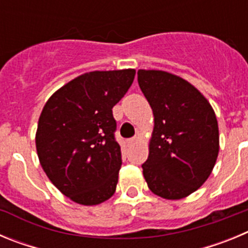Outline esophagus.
Instances as JSON below:
<instances>
[{
    "label": "esophagus",
    "instance_id": "esophagus-1",
    "mask_svg": "<svg viewBox=\"0 0 248 248\" xmlns=\"http://www.w3.org/2000/svg\"><path fill=\"white\" fill-rule=\"evenodd\" d=\"M135 141H137V138H131V139L126 140V143H128L129 145H131V144H134Z\"/></svg>",
    "mask_w": 248,
    "mask_h": 248
}]
</instances>
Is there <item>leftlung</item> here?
Masks as SVG:
<instances>
[{"label":"left lung","mask_w":248,"mask_h":248,"mask_svg":"<svg viewBox=\"0 0 248 248\" xmlns=\"http://www.w3.org/2000/svg\"><path fill=\"white\" fill-rule=\"evenodd\" d=\"M138 83L154 114L149 156L141 165L149 189L179 200L200 187L218 155V125L202 94L175 74L138 71Z\"/></svg>","instance_id":"1"}]
</instances>
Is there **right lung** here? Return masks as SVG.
Returning <instances> with one entry per match:
<instances>
[{"label":"right lung","instance_id":"obj_1","mask_svg":"<svg viewBox=\"0 0 248 248\" xmlns=\"http://www.w3.org/2000/svg\"><path fill=\"white\" fill-rule=\"evenodd\" d=\"M134 77V69L89 72L59 88L43 107L36 133L39 163L74 202L98 205L115 192L122 151L111 109Z\"/></svg>","mask_w":248,"mask_h":248}]
</instances>
